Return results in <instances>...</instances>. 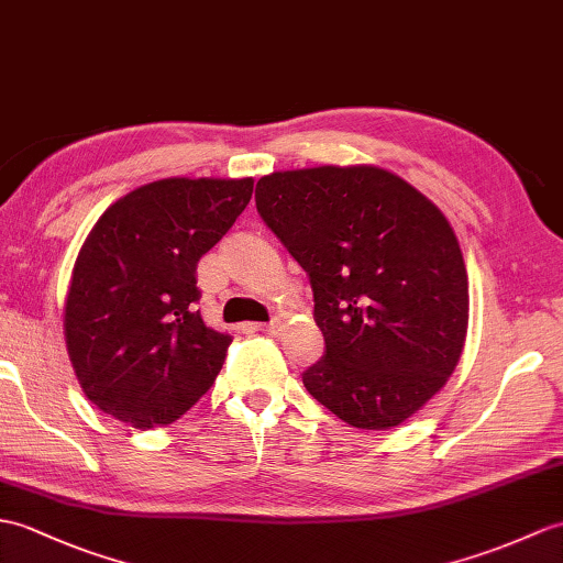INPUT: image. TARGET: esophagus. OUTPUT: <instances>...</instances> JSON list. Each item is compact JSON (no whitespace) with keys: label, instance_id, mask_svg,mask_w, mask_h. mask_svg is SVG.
<instances>
[{"label":"esophagus","instance_id":"obj_1","mask_svg":"<svg viewBox=\"0 0 563 563\" xmlns=\"http://www.w3.org/2000/svg\"><path fill=\"white\" fill-rule=\"evenodd\" d=\"M283 329V321H271V323H254V331H261V333H278Z\"/></svg>","mask_w":563,"mask_h":563}]
</instances>
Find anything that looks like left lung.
Returning a JSON list of instances; mask_svg holds the SVG:
<instances>
[{"mask_svg": "<svg viewBox=\"0 0 563 563\" xmlns=\"http://www.w3.org/2000/svg\"><path fill=\"white\" fill-rule=\"evenodd\" d=\"M256 208L313 290L325 355L309 394L357 429L402 424L446 386L467 335V271L451 222L376 165L283 169Z\"/></svg>", "mask_w": 563, "mask_h": 563, "instance_id": "1", "label": "left lung"}]
</instances>
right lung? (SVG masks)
<instances>
[{
    "instance_id": "obj_1",
    "label": "right lung",
    "mask_w": 563,
    "mask_h": 563,
    "mask_svg": "<svg viewBox=\"0 0 563 563\" xmlns=\"http://www.w3.org/2000/svg\"><path fill=\"white\" fill-rule=\"evenodd\" d=\"M252 191V177H167L117 199L88 232L64 299V341L102 412L141 431L165 427L213 386L232 335L196 309V264Z\"/></svg>"
}]
</instances>
